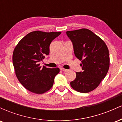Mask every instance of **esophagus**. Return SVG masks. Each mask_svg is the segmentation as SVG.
I'll return each instance as SVG.
<instances>
[{"label": "esophagus", "instance_id": "1", "mask_svg": "<svg viewBox=\"0 0 122 122\" xmlns=\"http://www.w3.org/2000/svg\"><path fill=\"white\" fill-rule=\"evenodd\" d=\"M60 70H61V71H64V72H66V71H68V70H67V69H64V68H60Z\"/></svg>", "mask_w": 122, "mask_h": 122}]
</instances>
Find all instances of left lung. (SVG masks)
I'll use <instances>...</instances> for the list:
<instances>
[{
	"instance_id": "1",
	"label": "left lung",
	"mask_w": 122,
	"mask_h": 122,
	"mask_svg": "<svg viewBox=\"0 0 122 122\" xmlns=\"http://www.w3.org/2000/svg\"><path fill=\"white\" fill-rule=\"evenodd\" d=\"M72 42L75 56L81 61L82 71L71 82L72 88L81 93H88L100 84L110 66V56L107 45L91 30L81 29L67 31Z\"/></svg>"
}]
</instances>
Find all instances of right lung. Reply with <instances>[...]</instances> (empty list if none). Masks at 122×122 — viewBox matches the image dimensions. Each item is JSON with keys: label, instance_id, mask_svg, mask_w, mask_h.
<instances>
[{"label": "right lung", "instance_id": "add662e5", "mask_svg": "<svg viewBox=\"0 0 122 122\" xmlns=\"http://www.w3.org/2000/svg\"><path fill=\"white\" fill-rule=\"evenodd\" d=\"M61 32L35 31L26 35L14 50L12 62L18 80L27 90L37 94L48 91L52 87L58 68L40 66L41 61L49 54L51 41Z\"/></svg>", "mask_w": 122, "mask_h": 122}]
</instances>
